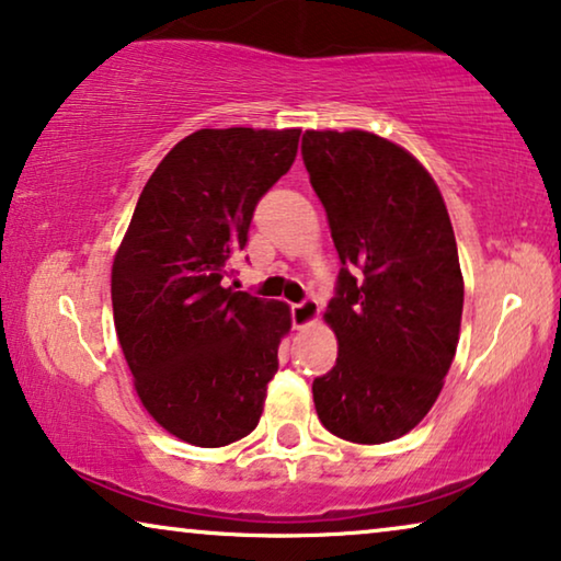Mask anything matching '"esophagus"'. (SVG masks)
Segmentation results:
<instances>
[{"label": "esophagus", "mask_w": 561, "mask_h": 561, "mask_svg": "<svg viewBox=\"0 0 561 561\" xmlns=\"http://www.w3.org/2000/svg\"><path fill=\"white\" fill-rule=\"evenodd\" d=\"M319 317V301L317 298H304L301 304L290 306V319H294V327L301 329Z\"/></svg>", "instance_id": "34e87169"}]
</instances>
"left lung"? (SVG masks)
<instances>
[{
  "label": "left lung",
  "instance_id": "1",
  "mask_svg": "<svg viewBox=\"0 0 561 561\" xmlns=\"http://www.w3.org/2000/svg\"><path fill=\"white\" fill-rule=\"evenodd\" d=\"M301 156L342 263L324 313L340 355L313 380V405L340 439L393 442L426 416L455 359V229L426 168L386 137L306 129Z\"/></svg>",
  "mask_w": 561,
  "mask_h": 561
}]
</instances>
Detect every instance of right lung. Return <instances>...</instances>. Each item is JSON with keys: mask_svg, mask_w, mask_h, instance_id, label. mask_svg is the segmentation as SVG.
<instances>
[{"mask_svg": "<svg viewBox=\"0 0 561 561\" xmlns=\"http://www.w3.org/2000/svg\"><path fill=\"white\" fill-rule=\"evenodd\" d=\"M301 129H198L160 160L112 265L114 327L135 390L165 432L225 447L257 426L283 301L225 288L252 211L294 165Z\"/></svg>", "mask_w": 561, "mask_h": 561, "instance_id": "1", "label": "right lung"}]
</instances>
